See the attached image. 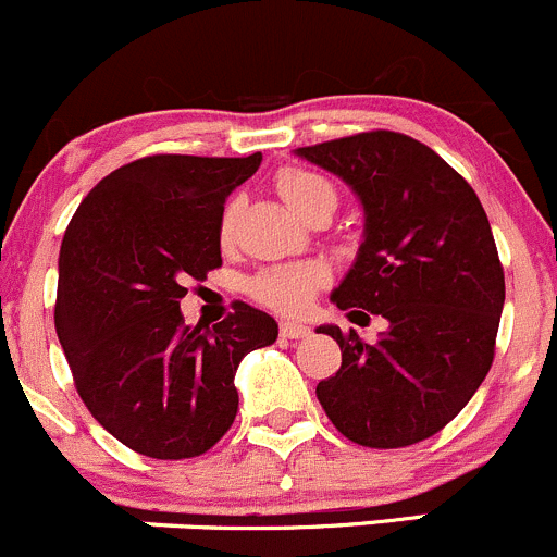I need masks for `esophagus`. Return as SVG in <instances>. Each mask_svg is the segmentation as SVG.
Listing matches in <instances>:
<instances>
[{
	"label": "esophagus",
	"instance_id": "obj_1",
	"mask_svg": "<svg viewBox=\"0 0 557 557\" xmlns=\"http://www.w3.org/2000/svg\"><path fill=\"white\" fill-rule=\"evenodd\" d=\"M281 335H284V338H306L308 333H311V327H308V324H300V322H289V319H286V322H281Z\"/></svg>",
	"mask_w": 557,
	"mask_h": 557
}]
</instances>
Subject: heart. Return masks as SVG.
<instances>
[{"mask_svg":"<svg viewBox=\"0 0 557 557\" xmlns=\"http://www.w3.org/2000/svg\"><path fill=\"white\" fill-rule=\"evenodd\" d=\"M276 186L286 202L300 216H308L322 200H335V189L324 175L311 170L286 168L281 170ZM238 206L230 202L219 219V238L227 244L235 235ZM327 284V271L319 262H289V265H271L249 278L246 289L262 306L281 313H302L313 302L317 292Z\"/></svg>","mask_w":557,"mask_h":557,"instance_id":"1","label":"heart"}]
</instances>
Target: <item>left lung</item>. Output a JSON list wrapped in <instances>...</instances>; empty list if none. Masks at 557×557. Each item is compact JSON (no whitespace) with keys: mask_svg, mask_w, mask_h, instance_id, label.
<instances>
[{"mask_svg":"<svg viewBox=\"0 0 557 557\" xmlns=\"http://www.w3.org/2000/svg\"><path fill=\"white\" fill-rule=\"evenodd\" d=\"M351 186L366 213L355 265L330 300L387 319L376 344L322 324L341 346L317 384L349 442L398 449L460 414L487 376L504 311V268L476 191L433 148L400 132H360L297 148ZM371 319V317H368Z\"/></svg>","mask_w":557,"mask_h":557,"instance_id":"8db88e82","label":"left lung"}]
</instances>
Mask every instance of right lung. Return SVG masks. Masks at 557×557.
<instances>
[{
    "label": "right lung",
    "mask_w": 557,
    "mask_h": 557,
    "mask_svg": "<svg viewBox=\"0 0 557 557\" xmlns=\"http://www.w3.org/2000/svg\"><path fill=\"white\" fill-rule=\"evenodd\" d=\"M251 157L157 153L104 175L59 251L57 335L94 420L135 453H208L238 414L235 371L271 346L276 319L235 302L213 330L181 317L186 281L222 265L219 219Z\"/></svg>",
    "instance_id": "obj_1"
}]
</instances>
